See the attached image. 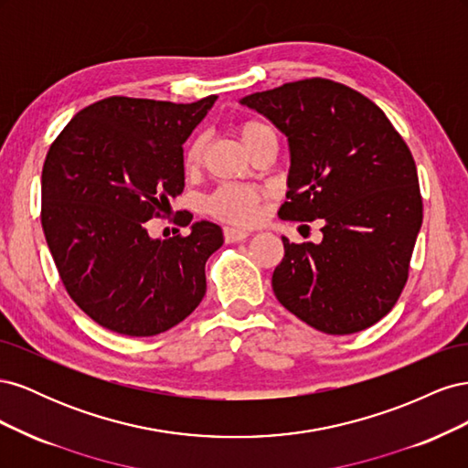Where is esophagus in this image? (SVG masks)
<instances>
[{
	"instance_id": "obj_1",
	"label": "esophagus",
	"mask_w": 468,
	"mask_h": 468,
	"mask_svg": "<svg viewBox=\"0 0 468 468\" xmlns=\"http://www.w3.org/2000/svg\"><path fill=\"white\" fill-rule=\"evenodd\" d=\"M248 236H250V232L242 230V229H232V226H226V229H224V239L229 244L242 242V239H246Z\"/></svg>"
}]
</instances>
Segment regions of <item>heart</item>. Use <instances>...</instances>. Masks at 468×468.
I'll return each instance as SVG.
<instances>
[{
  "mask_svg": "<svg viewBox=\"0 0 468 468\" xmlns=\"http://www.w3.org/2000/svg\"><path fill=\"white\" fill-rule=\"evenodd\" d=\"M236 133L250 152L258 146L261 138L275 134L271 126L258 119H246L242 122H238ZM203 155H205V138L201 134H197L186 144V150H183V167H186V172H197L203 164ZM263 199H265V193L258 187L226 183V186H220L208 197L207 210L210 215H215L217 218L226 222L251 224L260 217Z\"/></svg>",
  "mask_w": 468,
  "mask_h": 468,
  "instance_id": "heart-1",
  "label": "heart"
}]
</instances>
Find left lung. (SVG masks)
I'll list each match as a JSON object with an SVG mask.
<instances>
[{
    "label": "left lung",
    "instance_id": "left-lung-1",
    "mask_svg": "<svg viewBox=\"0 0 468 468\" xmlns=\"http://www.w3.org/2000/svg\"><path fill=\"white\" fill-rule=\"evenodd\" d=\"M242 103L289 136L279 217L324 220L320 244L282 238L275 296L324 334L369 328L399 301L423 218L412 152L371 99L334 80L289 81Z\"/></svg>",
    "mask_w": 468,
    "mask_h": 468
}]
</instances>
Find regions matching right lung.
<instances>
[{
	"label": "right lung",
	"instance_id": "1",
	"mask_svg": "<svg viewBox=\"0 0 468 468\" xmlns=\"http://www.w3.org/2000/svg\"><path fill=\"white\" fill-rule=\"evenodd\" d=\"M215 101L112 95L81 109L47 154V244L72 301L111 332H167L203 301L220 226L201 220L187 236L152 239L146 220L169 217V199L186 186L183 143ZM191 220V212L177 218L179 226Z\"/></svg>",
	"mask_w": 468,
	"mask_h": 468
}]
</instances>
